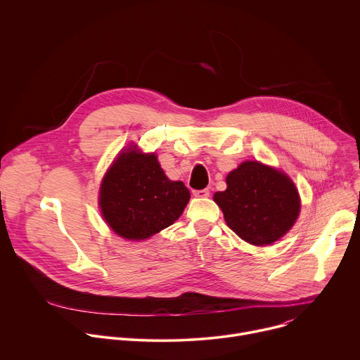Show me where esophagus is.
Segmentation results:
<instances>
[{
	"label": "esophagus",
	"mask_w": 360,
	"mask_h": 360,
	"mask_svg": "<svg viewBox=\"0 0 360 360\" xmlns=\"http://www.w3.org/2000/svg\"><path fill=\"white\" fill-rule=\"evenodd\" d=\"M193 194H194V197H208L210 195V190L208 188H202V190H194L193 191Z\"/></svg>",
	"instance_id": "obj_1"
}]
</instances>
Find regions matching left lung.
<instances>
[{"label":"left lung","instance_id":"left-lung-1","mask_svg":"<svg viewBox=\"0 0 360 360\" xmlns=\"http://www.w3.org/2000/svg\"><path fill=\"white\" fill-rule=\"evenodd\" d=\"M227 226L252 245H266L288 231L301 210L291 179L259 162H244L227 176V190L214 194Z\"/></svg>","mask_w":360,"mask_h":360}]
</instances>
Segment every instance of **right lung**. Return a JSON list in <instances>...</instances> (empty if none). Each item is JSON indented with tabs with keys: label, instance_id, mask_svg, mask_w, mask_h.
<instances>
[{
	"label": "right lung",
	"instance_id": "1",
	"mask_svg": "<svg viewBox=\"0 0 360 360\" xmlns=\"http://www.w3.org/2000/svg\"><path fill=\"white\" fill-rule=\"evenodd\" d=\"M188 200V188L166 177L155 153L143 155L130 148L108 170L99 205L117 236L139 241L172 226Z\"/></svg>",
	"mask_w": 360,
	"mask_h": 360
}]
</instances>
